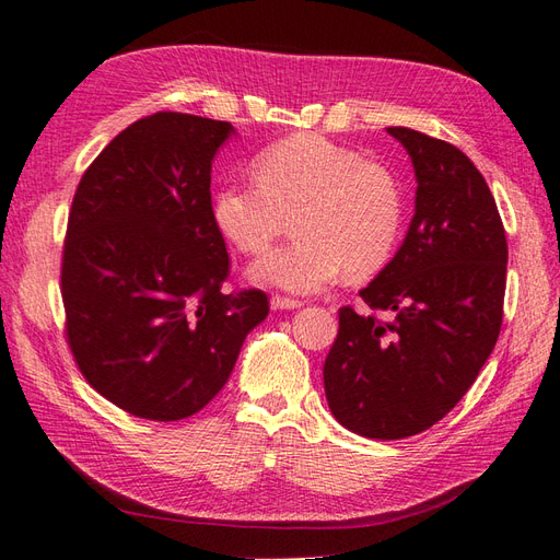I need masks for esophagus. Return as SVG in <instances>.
<instances>
[{
  "mask_svg": "<svg viewBox=\"0 0 560 560\" xmlns=\"http://www.w3.org/2000/svg\"><path fill=\"white\" fill-rule=\"evenodd\" d=\"M270 306H273L276 311H294V308H301L304 304H301L299 299H290V296H270Z\"/></svg>",
  "mask_w": 560,
  "mask_h": 560,
  "instance_id": "obj_1",
  "label": "esophagus"
}]
</instances>
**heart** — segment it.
I'll use <instances>...</instances> for the list:
<instances>
[{
  "mask_svg": "<svg viewBox=\"0 0 560 560\" xmlns=\"http://www.w3.org/2000/svg\"><path fill=\"white\" fill-rule=\"evenodd\" d=\"M256 184H229L211 200L219 233L243 254H261L294 217L299 240L249 268L261 284L313 294L341 273H380L398 247L402 190L384 164L320 133H296L252 162Z\"/></svg>",
  "mask_w": 560,
  "mask_h": 560,
  "instance_id": "1",
  "label": "heart"
}]
</instances>
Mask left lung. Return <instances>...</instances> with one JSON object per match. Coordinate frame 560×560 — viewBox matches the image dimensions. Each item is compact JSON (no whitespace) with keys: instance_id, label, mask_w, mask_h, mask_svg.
Returning a JSON list of instances; mask_svg holds the SVG:
<instances>
[{"instance_id":"1","label":"left lung","mask_w":560,"mask_h":560,"mask_svg":"<svg viewBox=\"0 0 560 560\" xmlns=\"http://www.w3.org/2000/svg\"><path fill=\"white\" fill-rule=\"evenodd\" d=\"M386 131L412 160L415 217L360 296L396 320L339 308L323 380L341 427L398 441L441 421L486 365L502 329L509 249L486 178L459 148L407 127Z\"/></svg>"}]
</instances>
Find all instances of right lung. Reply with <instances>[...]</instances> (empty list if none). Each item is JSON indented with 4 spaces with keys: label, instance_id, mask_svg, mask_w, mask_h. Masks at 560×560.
I'll return each mask as SVG.
<instances>
[{
    "label": "right lung",
    "instance_id": "1",
    "mask_svg": "<svg viewBox=\"0 0 560 560\" xmlns=\"http://www.w3.org/2000/svg\"><path fill=\"white\" fill-rule=\"evenodd\" d=\"M231 122L155 113L129 125L74 190L60 266L66 337L84 380L125 412L186 419L229 382L268 315L261 290L225 294L211 160Z\"/></svg>",
    "mask_w": 560,
    "mask_h": 560
}]
</instances>
